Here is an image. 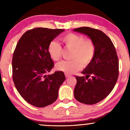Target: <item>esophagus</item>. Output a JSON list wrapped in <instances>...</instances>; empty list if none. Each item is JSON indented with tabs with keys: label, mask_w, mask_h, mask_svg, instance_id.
Here are the masks:
<instances>
[{
	"label": "esophagus",
	"mask_w": 130,
	"mask_h": 130,
	"mask_svg": "<svg viewBox=\"0 0 130 130\" xmlns=\"http://www.w3.org/2000/svg\"><path fill=\"white\" fill-rule=\"evenodd\" d=\"M65 77H66L67 78H68V77H70V74H66V73H65Z\"/></svg>",
	"instance_id": "obj_1"
}]
</instances>
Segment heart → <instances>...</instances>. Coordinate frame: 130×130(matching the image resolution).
<instances>
[{
  "label": "heart",
  "mask_w": 130,
  "mask_h": 130,
  "mask_svg": "<svg viewBox=\"0 0 130 130\" xmlns=\"http://www.w3.org/2000/svg\"><path fill=\"white\" fill-rule=\"evenodd\" d=\"M64 46L68 49L73 50L71 60H63L56 64V68L66 74H72L79 70L82 66L86 67L91 63L95 54V43L92 40L86 39L81 35L70 33L60 38ZM49 55L54 61L60 59L62 47L56 41H51L47 49Z\"/></svg>",
  "instance_id": "1"
}]
</instances>
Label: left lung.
Returning <instances> with one entry per match:
<instances>
[{"instance_id": "1", "label": "left lung", "mask_w": 130, "mask_h": 130, "mask_svg": "<svg viewBox=\"0 0 130 130\" xmlns=\"http://www.w3.org/2000/svg\"><path fill=\"white\" fill-rule=\"evenodd\" d=\"M73 30L89 37L96 47L93 59L81 72L86 77L75 76L74 98L81 103L96 104L111 93L117 83L119 59L116 48L111 39L100 30L83 27Z\"/></svg>"}]
</instances>
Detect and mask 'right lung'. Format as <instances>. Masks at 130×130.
Instances as JSON below:
<instances>
[{
	"instance_id": "obj_1",
	"label": "right lung",
	"mask_w": 130,
	"mask_h": 130,
	"mask_svg": "<svg viewBox=\"0 0 130 130\" xmlns=\"http://www.w3.org/2000/svg\"><path fill=\"white\" fill-rule=\"evenodd\" d=\"M64 30L35 28L25 32L16 44L12 59L13 82L21 96L35 107L53 103L65 80L62 71L47 74L54 67L48 46Z\"/></svg>"
}]
</instances>
